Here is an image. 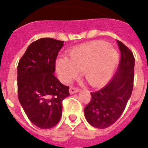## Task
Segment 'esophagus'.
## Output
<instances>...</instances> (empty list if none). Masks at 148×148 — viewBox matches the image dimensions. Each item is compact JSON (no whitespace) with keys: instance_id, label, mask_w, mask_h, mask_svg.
I'll return each mask as SVG.
<instances>
[{"instance_id":"obj_1","label":"esophagus","mask_w":148,"mask_h":148,"mask_svg":"<svg viewBox=\"0 0 148 148\" xmlns=\"http://www.w3.org/2000/svg\"><path fill=\"white\" fill-rule=\"evenodd\" d=\"M80 89L78 88H76V87H74V86H71V87H70L69 91L70 94H74V93L78 92Z\"/></svg>"}]
</instances>
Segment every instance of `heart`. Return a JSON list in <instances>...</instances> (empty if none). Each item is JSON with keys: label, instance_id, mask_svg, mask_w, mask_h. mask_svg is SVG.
Here are the masks:
<instances>
[{"label": "heart", "instance_id": "obj_1", "mask_svg": "<svg viewBox=\"0 0 148 148\" xmlns=\"http://www.w3.org/2000/svg\"><path fill=\"white\" fill-rule=\"evenodd\" d=\"M117 60V53L105 41H93L75 47L69 58H60L57 70L62 79L70 82L78 71L92 86H99L109 80Z\"/></svg>", "mask_w": 148, "mask_h": 148}]
</instances>
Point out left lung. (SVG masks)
Instances as JSON below:
<instances>
[{"mask_svg":"<svg viewBox=\"0 0 148 148\" xmlns=\"http://www.w3.org/2000/svg\"><path fill=\"white\" fill-rule=\"evenodd\" d=\"M121 53L118 71L107 85L91 92V99L84 108L88 123L97 128H107L121 117L134 87V57L126 45L117 40Z\"/></svg>","mask_w":148,"mask_h":148,"instance_id":"1","label":"left lung"}]
</instances>
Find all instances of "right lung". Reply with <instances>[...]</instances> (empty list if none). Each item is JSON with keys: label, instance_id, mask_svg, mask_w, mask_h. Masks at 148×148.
I'll return each mask as SVG.
<instances>
[{"label": "right lung", "instance_id": "obj_1", "mask_svg": "<svg viewBox=\"0 0 148 148\" xmlns=\"http://www.w3.org/2000/svg\"><path fill=\"white\" fill-rule=\"evenodd\" d=\"M64 41L50 38L29 45L17 65L18 99L24 112L35 126L49 129L62 114V102L70 95L53 75L58 52Z\"/></svg>", "mask_w": 148, "mask_h": 148}]
</instances>
